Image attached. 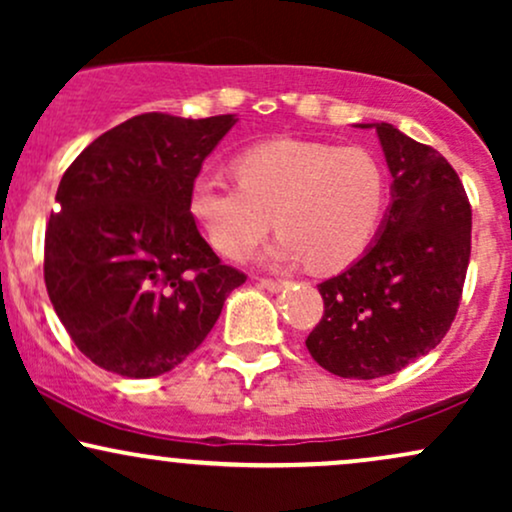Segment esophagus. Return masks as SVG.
<instances>
[{"label":"esophagus","instance_id":"esophagus-1","mask_svg":"<svg viewBox=\"0 0 512 512\" xmlns=\"http://www.w3.org/2000/svg\"><path fill=\"white\" fill-rule=\"evenodd\" d=\"M262 289H267L269 293H279L289 286V281H281V279H260Z\"/></svg>","mask_w":512,"mask_h":512}]
</instances>
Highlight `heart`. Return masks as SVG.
I'll list each match as a JSON object with an SVG mask.
<instances>
[{"instance_id": "heart-1", "label": "heart", "mask_w": 512, "mask_h": 512, "mask_svg": "<svg viewBox=\"0 0 512 512\" xmlns=\"http://www.w3.org/2000/svg\"><path fill=\"white\" fill-rule=\"evenodd\" d=\"M238 180L199 175L190 207L209 243L240 260L274 228L269 262H308L313 272L351 267L370 248L385 211V170L370 151L305 139H272L240 151Z\"/></svg>"}]
</instances>
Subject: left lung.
<instances>
[{"label":"left lung","mask_w":512,"mask_h":512,"mask_svg":"<svg viewBox=\"0 0 512 512\" xmlns=\"http://www.w3.org/2000/svg\"><path fill=\"white\" fill-rule=\"evenodd\" d=\"M375 127L392 199L375 243L322 281L325 315L305 346L339 378L397 373L436 349L462 298L472 252V207L455 168L387 122Z\"/></svg>","instance_id":"8db88e82"}]
</instances>
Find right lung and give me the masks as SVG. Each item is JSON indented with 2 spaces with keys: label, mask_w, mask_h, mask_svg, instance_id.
Returning a JSON list of instances; mask_svg holds the SVG:
<instances>
[{
  "label": "right lung",
  "mask_w": 512,
  "mask_h": 512,
  "mask_svg": "<svg viewBox=\"0 0 512 512\" xmlns=\"http://www.w3.org/2000/svg\"><path fill=\"white\" fill-rule=\"evenodd\" d=\"M236 115L144 113L93 139L57 187L45 286L96 366L156 378L185 361L245 274L199 236L187 199Z\"/></svg>",
  "instance_id": "add662e5"
}]
</instances>
